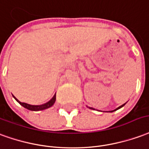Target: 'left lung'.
I'll return each instance as SVG.
<instances>
[{"instance_id": "obj_1", "label": "left lung", "mask_w": 149, "mask_h": 149, "mask_svg": "<svg viewBox=\"0 0 149 149\" xmlns=\"http://www.w3.org/2000/svg\"><path fill=\"white\" fill-rule=\"evenodd\" d=\"M125 104H126V103H124V104H123V105H121V106H120V107H117L116 109H115V110H113V111H111L110 112H113V111H116V110H118V109H120V108H121V107H123L124 106ZM89 107L90 109H93L92 107Z\"/></svg>"}]
</instances>
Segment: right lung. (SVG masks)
Here are the masks:
<instances>
[{
    "mask_svg": "<svg viewBox=\"0 0 149 149\" xmlns=\"http://www.w3.org/2000/svg\"><path fill=\"white\" fill-rule=\"evenodd\" d=\"M13 98L15 99L17 102H18L22 107H24L26 109H28V110L30 111H42V110H45V109H47V108H49L50 107H52L54 103H55V100H56V94L53 96V98L51 100L48 101L47 103H43V104H41V105H31V104H28V103H22V102H20L16 97L13 96Z\"/></svg>",
    "mask_w": 149,
    "mask_h": 149,
    "instance_id": "add662e5",
    "label": "right lung"
}]
</instances>
